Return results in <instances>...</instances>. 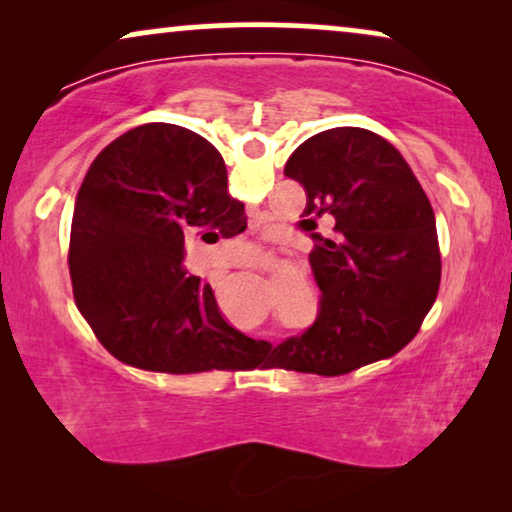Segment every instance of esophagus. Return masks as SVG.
I'll return each mask as SVG.
<instances>
[{
    "label": "esophagus",
    "instance_id": "1",
    "mask_svg": "<svg viewBox=\"0 0 512 512\" xmlns=\"http://www.w3.org/2000/svg\"><path fill=\"white\" fill-rule=\"evenodd\" d=\"M251 256H254V254H251L247 247H244V249L242 247L240 249H233V254H230V258H233L237 265H244L247 261H251Z\"/></svg>",
    "mask_w": 512,
    "mask_h": 512
}]
</instances>
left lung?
<instances>
[{
  "instance_id": "1",
  "label": "left lung",
  "mask_w": 512,
  "mask_h": 512,
  "mask_svg": "<svg viewBox=\"0 0 512 512\" xmlns=\"http://www.w3.org/2000/svg\"><path fill=\"white\" fill-rule=\"evenodd\" d=\"M284 174L307 193L303 226L328 219L333 237L310 254L319 317L272 349L270 366L333 377L398 354L440 284L436 214L415 172L375 132L333 128L300 144Z\"/></svg>"
}]
</instances>
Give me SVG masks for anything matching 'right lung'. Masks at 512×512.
<instances>
[{
    "mask_svg": "<svg viewBox=\"0 0 512 512\" xmlns=\"http://www.w3.org/2000/svg\"><path fill=\"white\" fill-rule=\"evenodd\" d=\"M244 228L205 137L170 123L125 132L93 160L74 202L69 275L81 317L132 368L186 375L254 359L258 342L228 326L212 286L181 265L191 237Z\"/></svg>",
    "mask_w": 512,
    "mask_h": 512,
    "instance_id": "1",
    "label": "right lung"
}]
</instances>
